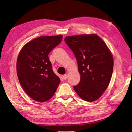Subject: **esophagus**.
Returning a JSON list of instances; mask_svg holds the SVG:
<instances>
[{
  "label": "esophagus",
  "instance_id": "1",
  "mask_svg": "<svg viewBox=\"0 0 132 132\" xmlns=\"http://www.w3.org/2000/svg\"><path fill=\"white\" fill-rule=\"evenodd\" d=\"M67 77H68V76H67V75L66 74H65V75H63V79H64V80H66V79H67Z\"/></svg>",
  "mask_w": 132,
  "mask_h": 132
}]
</instances>
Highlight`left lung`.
<instances>
[{"instance_id":"1","label":"left lung","mask_w":132,"mask_h":132,"mask_svg":"<svg viewBox=\"0 0 132 132\" xmlns=\"http://www.w3.org/2000/svg\"><path fill=\"white\" fill-rule=\"evenodd\" d=\"M66 44L77 59L80 80L74 89L83 100L94 102L102 96L110 82L113 59L110 50L95 34L68 36Z\"/></svg>"}]
</instances>
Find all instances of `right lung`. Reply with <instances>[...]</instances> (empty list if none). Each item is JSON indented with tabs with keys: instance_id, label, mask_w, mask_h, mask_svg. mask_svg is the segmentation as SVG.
<instances>
[{
	"instance_id": "1",
	"label": "right lung",
	"mask_w": 132,
	"mask_h": 132,
	"mask_svg": "<svg viewBox=\"0 0 132 132\" xmlns=\"http://www.w3.org/2000/svg\"><path fill=\"white\" fill-rule=\"evenodd\" d=\"M62 40V35L41 36L25 45L19 53L16 63L19 80L27 94L37 102L51 99L60 85L48 54Z\"/></svg>"
}]
</instances>
